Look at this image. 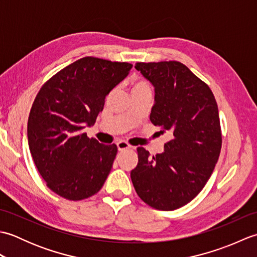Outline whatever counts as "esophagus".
Wrapping results in <instances>:
<instances>
[{"instance_id":"obj_1","label":"esophagus","mask_w":257,"mask_h":257,"mask_svg":"<svg viewBox=\"0 0 257 257\" xmlns=\"http://www.w3.org/2000/svg\"><path fill=\"white\" fill-rule=\"evenodd\" d=\"M130 147H132V146H130L128 143H125V141H123V140H120L117 143V148H118L119 151L127 150V149L130 148Z\"/></svg>"}]
</instances>
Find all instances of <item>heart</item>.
Masks as SVG:
<instances>
[{"instance_id":"1","label":"heart","mask_w":257,"mask_h":257,"mask_svg":"<svg viewBox=\"0 0 257 257\" xmlns=\"http://www.w3.org/2000/svg\"><path fill=\"white\" fill-rule=\"evenodd\" d=\"M145 86H148V84H147L146 81H143V80H139L135 84V87H145Z\"/></svg>"}]
</instances>
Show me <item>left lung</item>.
Masks as SVG:
<instances>
[{"label": "left lung", "instance_id": "8db88e82", "mask_svg": "<svg viewBox=\"0 0 257 257\" xmlns=\"http://www.w3.org/2000/svg\"><path fill=\"white\" fill-rule=\"evenodd\" d=\"M135 68L155 87L151 122L173 137L152 158L138 147L130 177L147 204L172 211L192 201L214 170L222 147L219 109L210 87L182 63H137Z\"/></svg>", "mask_w": 257, "mask_h": 257}]
</instances>
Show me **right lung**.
<instances>
[{
  "label": "right lung",
  "mask_w": 257,
  "mask_h": 257,
  "mask_svg": "<svg viewBox=\"0 0 257 257\" xmlns=\"http://www.w3.org/2000/svg\"><path fill=\"white\" fill-rule=\"evenodd\" d=\"M133 65L84 57L53 76L38 91L27 140L38 172L53 192L72 201L96 194L105 183L117 146L88 138L106 96Z\"/></svg>",
  "instance_id": "1"
}]
</instances>
